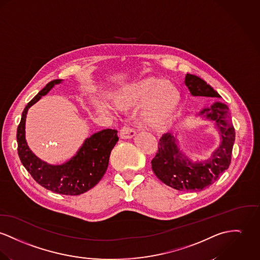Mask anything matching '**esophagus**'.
Returning <instances> with one entry per match:
<instances>
[{
	"instance_id": "esophagus-1",
	"label": "esophagus",
	"mask_w": 260,
	"mask_h": 260,
	"mask_svg": "<svg viewBox=\"0 0 260 260\" xmlns=\"http://www.w3.org/2000/svg\"><path fill=\"white\" fill-rule=\"evenodd\" d=\"M120 136L121 139H132L136 136V131L131 125H123L120 131Z\"/></svg>"
}]
</instances>
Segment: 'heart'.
I'll return each instance as SVG.
<instances>
[{
    "instance_id": "b5f03b06",
    "label": "heart",
    "mask_w": 260,
    "mask_h": 260,
    "mask_svg": "<svg viewBox=\"0 0 260 260\" xmlns=\"http://www.w3.org/2000/svg\"><path fill=\"white\" fill-rule=\"evenodd\" d=\"M174 90L176 97H174ZM141 118L145 124L151 127H163L172 120L176 111L179 94L177 89L168 81L147 77L126 86L114 97L116 106L120 109H129L140 105L143 101ZM95 109L105 112V107L95 105Z\"/></svg>"
}]
</instances>
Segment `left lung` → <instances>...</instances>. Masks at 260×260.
Masks as SVG:
<instances>
[{
	"label": "left lung",
	"mask_w": 260,
	"mask_h": 260,
	"mask_svg": "<svg viewBox=\"0 0 260 260\" xmlns=\"http://www.w3.org/2000/svg\"><path fill=\"white\" fill-rule=\"evenodd\" d=\"M185 84L193 96L220 98L217 91L194 74H186ZM199 115L216 122L221 138L219 148L210 159L193 163L183 157L175 138L166 134L160 139L158 150L151 160V167L156 177L178 191L196 192L208 188L218 180L231 164L236 133L228 107L217 102L211 108L202 110Z\"/></svg>",
	"instance_id": "left-lung-1"
}]
</instances>
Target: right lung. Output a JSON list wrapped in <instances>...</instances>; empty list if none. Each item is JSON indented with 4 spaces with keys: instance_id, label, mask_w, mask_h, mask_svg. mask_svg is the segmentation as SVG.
Masks as SVG:
<instances>
[{
    "instance_id": "right-lung-1",
    "label": "right lung",
    "mask_w": 260,
    "mask_h": 260,
    "mask_svg": "<svg viewBox=\"0 0 260 260\" xmlns=\"http://www.w3.org/2000/svg\"><path fill=\"white\" fill-rule=\"evenodd\" d=\"M60 82V79L49 82L25 106L17 131L18 153L24 168L40 186L57 194L77 196L93 188L103 178L111 151L119 138L116 129H103L85 140L77 154L62 165H49L39 159L28 148L24 138L26 113L29 107Z\"/></svg>"
}]
</instances>
